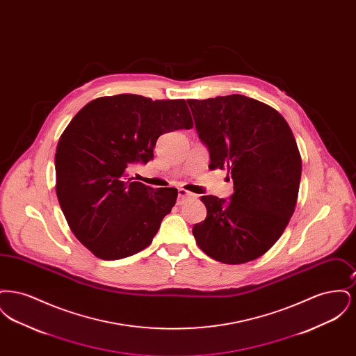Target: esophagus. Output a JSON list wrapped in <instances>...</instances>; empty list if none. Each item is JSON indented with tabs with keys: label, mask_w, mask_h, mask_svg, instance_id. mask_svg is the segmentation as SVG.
<instances>
[{
	"label": "esophagus",
	"mask_w": 356,
	"mask_h": 356,
	"mask_svg": "<svg viewBox=\"0 0 356 356\" xmlns=\"http://www.w3.org/2000/svg\"><path fill=\"white\" fill-rule=\"evenodd\" d=\"M188 199H195V195L188 192L184 188H180L179 189V195H177V204L181 205V204L186 203Z\"/></svg>",
	"instance_id": "34e87169"
}]
</instances>
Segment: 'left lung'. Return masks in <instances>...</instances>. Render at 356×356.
<instances>
[{"instance_id": "left-lung-1", "label": "left lung", "mask_w": 356, "mask_h": 356, "mask_svg": "<svg viewBox=\"0 0 356 356\" xmlns=\"http://www.w3.org/2000/svg\"><path fill=\"white\" fill-rule=\"evenodd\" d=\"M209 170L227 168L229 200L202 196L207 218L192 234L202 251L225 264L266 254L282 236L298 200L302 159L284 118L243 95L186 100Z\"/></svg>"}]
</instances>
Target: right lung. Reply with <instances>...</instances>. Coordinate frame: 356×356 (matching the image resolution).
<instances>
[{
  "label": "right lung",
  "mask_w": 356,
  "mask_h": 356,
  "mask_svg": "<svg viewBox=\"0 0 356 356\" xmlns=\"http://www.w3.org/2000/svg\"><path fill=\"white\" fill-rule=\"evenodd\" d=\"M193 127L186 100L116 95L88 102L60 137L56 193L69 228L92 254L118 260L147 248L177 199L176 188L128 177L160 136Z\"/></svg>",
  "instance_id": "right-lung-1"
}]
</instances>
